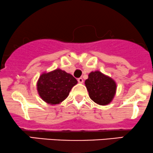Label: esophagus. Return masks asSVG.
<instances>
[{
    "mask_svg": "<svg viewBox=\"0 0 153 153\" xmlns=\"http://www.w3.org/2000/svg\"><path fill=\"white\" fill-rule=\"evenodd\" d=\"M78 83H83V79L82 78H78Z\"/></svg>",
    "mask_w": 153,
    "mask_h": 153,
    "instance_id": "1",
    "label": "esophagus"
}]
</instances>
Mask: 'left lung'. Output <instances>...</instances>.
<instances>
[{
    "mask_svg": "<svg viewBox=\"0 0 153 153\" xmlns=\"http://www.w3.org/2000/svg\"><path fill=\"white\" fill-rule=\"evenodd\" d=\"M85 84L89 97L99 105L110 103L115 95L117 85L114 81L99 71L91 72Z\"/></svg>",
    "mask_w": 153,
    "mask_h": 153,
    "instance_id": "obj_1",
    "label": "left lung"
}]
</instances>
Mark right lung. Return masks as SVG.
Listing matches in <instances>:
<instances>
[{
	"mask_svg": "<svg viewBox=\"0 0 153 153\" xmlns=\"http://www.w3.org/2000/svg\"><path fill=\"white\" fill-rule=\"evenodd\" d=\"M77 80L70 74L58 69L39 77L37 90L42 99L51 105L60 103L69 95Z\"/></svg>",
	"mask_w": 153,
	"mask_h": 153,
	"instance_id": "1",
	"label": "right lung"
}]
</instances>
